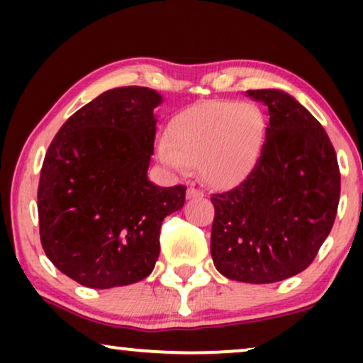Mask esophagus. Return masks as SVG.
Returning <instances> with one entry per match:
<instances>
[{
	"label": "esophagus",
	"mask_w": 363,
	"mask_h": 363,
	"mask_svg": "<svg viewBox=\"0 0 363 363\" xmlns=\"http://www.w3.org/2000/svg\"><path fill=\"white\" fill-rule=\"evenodd\" d=\"M186 198L188 200H193V198H203V191L198 190L195 186H190L186 190Z\"/></svg>",
	"instance_id": "34e87169"
}]
</instances>
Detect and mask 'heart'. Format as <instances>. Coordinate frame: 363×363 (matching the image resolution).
Instances as JSON below:
<instances>
[{
    "label": "heart",
    "instance_id": "b5f03b06",
    "mask_svg": "<svg viewBox=\"0 0 363 363\" xmlns=\"http://www.w3.org/2000/svg\"><path fill=\"white\" fill-rule=\"evenodd\" d=\"M266 122L252 104L211 101L175 117L170 137L158 142V158L178 173L198 165L215 188L240 185L255 170L264 143Z\"/></svg>",
    "mask_w": 363,
    "mask_h": 363
}]
</instances>
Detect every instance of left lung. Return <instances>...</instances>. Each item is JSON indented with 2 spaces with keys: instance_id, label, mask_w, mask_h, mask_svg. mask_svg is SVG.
Masks as SVG:
<instances>
[{
  "instance_id": "obj_1",
  "label": "left lung",
  "mask_w": 363,
  "mask_h": 363,
  "mask_svg": "<svg viewBox=\"0 0 363 363\" xmlns=\"http://www.w3.org/2000/svg\"><path fill=\"white\" fill-rule=\"evenodd\" d=\"M269 113L251 175L213 195L211 257L228 279L271 284L314 261L335 221L339 163L317 118L279 89L247 91Z\"/></svg>"
}]
</instances>
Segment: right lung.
<instances>
[{"label":"right lung","mask_w":363,"mask_h":363,"mask_svg":"<svg viewBox=\"0 0 363 363\" xmlns=\"http://www.w3.org/2000/svg\"><path fill=\"white\" fill-rule=\"evenodd\" d=\"M162 96L148 87L106 91L59 128L38 188L44 252L62 274L92 289L150 274L165 216L182 210L186 186H157L147 170Z\"/></svg>","instance_id":"right-lung-1"}]
</instances>
